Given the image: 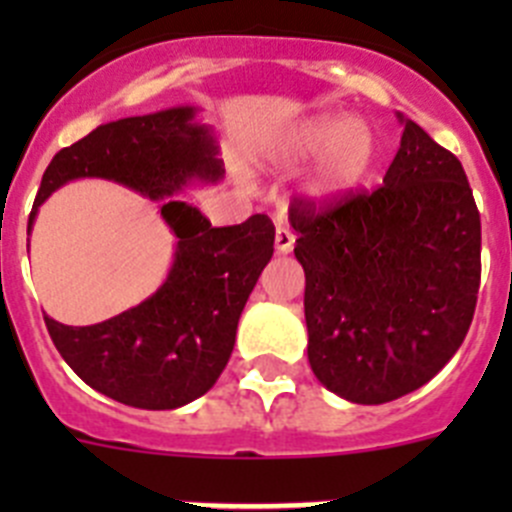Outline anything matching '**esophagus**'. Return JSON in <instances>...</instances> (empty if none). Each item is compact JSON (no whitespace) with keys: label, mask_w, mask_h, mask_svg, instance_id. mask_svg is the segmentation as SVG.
<instances>
[{"label":"esophagus","mask_w":512,"mask_h":512,"mask_svg":"<svg viewBox=\"0 0 512 512\" xmlns=\"http://www.w3.org/2000/svg\"><path fill=\"white\" fill-rule=\"evenodd\" d=\"M274 243H277L279 253H289L295 248V233L287 228V225H277V235H274Z\"/></svg>","instance_id":"1"}]
</instances>
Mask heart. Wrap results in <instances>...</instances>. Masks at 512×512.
Here are the masks:
<instances>
[{
	"label": "heart",
	"mask_w": 512,
	"mask_h": 512,
	"mask_svg": "<svg viewBox=\"0 0 512 512\" xmlns=\"http://www.w3.org/2000/svg\"><path fill=\"white\" fill-rule=\"evenodd\" d=\"M318 151H323V156L312 176V192L318 197H338L354 189L369 174L377 143L366 122L318 117L295 130V135L282 148V158L300 161Z\"/></svg>",
	"instance_id": "1"
}]
</instances>
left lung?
<instances>
[{
  "mask_svg": "<svg viewBox=\"0 0 512 512\" xmlns=\"http://www.w3.org/2000/svg\"><path fill=\"white\" fill-rule=\"evenodd\" d=\"M400 122L382 187L289 205L307 359L320 384L359 405L408 395L449 364L482 274V225L461 161L413 120Z\"/></svg>",
  "mask_w": 512,
  "mask_h": 512,
  "instance_id": "8db88e82",
  "label": "left lung"
}]
</instances>
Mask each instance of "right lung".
<instances>
[{
  "label": "right lung",
  "instance_id": "1",
  "mask_svg": "<svg viewBox=\"0 0 512 512\" xmlns=\"http://www.w3.org/2000/svg\"><path fill=\"white\" fill-rule=\"evenodd\" d=\"M215 140L194 107L107 122L48 164L27 225L71 179L99 176L161 202L176 241L174 266L156 295L97 325H45L63 361L89 387L143 410H174L205 395L233 354L238 318L274 253V223L212 228L197 207L174 200L192 179L217 182Z\"/></svg>",
  "mask_w": 512,
  "mask_h": 512
}]
</instances>
